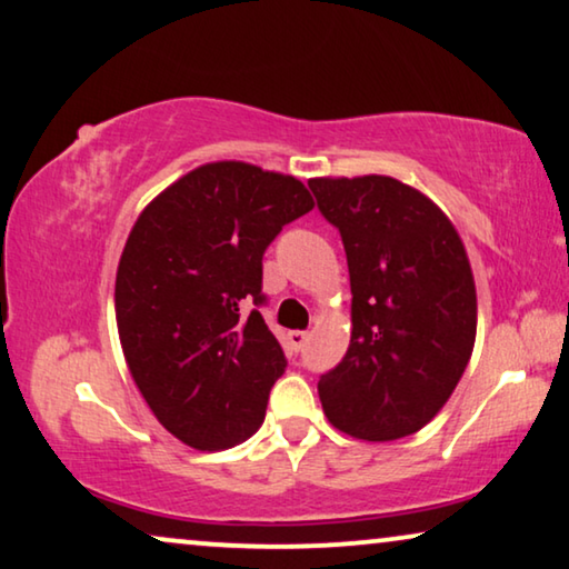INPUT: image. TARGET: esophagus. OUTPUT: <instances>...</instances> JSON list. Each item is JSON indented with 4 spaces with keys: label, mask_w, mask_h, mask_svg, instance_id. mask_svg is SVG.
<instances>
[{
    "label": "esophagus",
    "mask_w": 569,
    "mask_h": 569,
    "mask_svg": "<svg viewBox=\"0 0 569 569\" xmlns=\"http://www.w3.org/2000/svg\"><path fill=\"white\" fill-rule=\"evenodd\" d=\"M305 341H308V333H305V331H290V333H287V343H290L292 351H300L302 346H305Z\"/></svg>",
    "instance_id": "1"
}]
</instances>
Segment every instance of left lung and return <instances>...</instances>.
<instances>
[{"label":"left lung","instance_id":"left-lung-1","mask_svg":"<svg viewBox=\"0 0 569 569\" xmlns=\"http://www.w3.org/2000/svg\"><path fill=\"white\" fill-rule=\"evenodd\" d=\"M339 228L351 279V341L318 395L339 431L395 441L431 421L472 357L477 295L465 243L418 189L392 177L310 179Z\"/></svg>","mask_w":569,"mask_h":569}]
</instances>
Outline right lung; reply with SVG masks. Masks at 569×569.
Wrapping results in <instances>:
<instances>
[{
    "label": "right lung",
    "instance_id": "right-lung-1",
    "mask_svg": "<svg viewBox=\"0 0 569 569\" xmlns=\"http://www.w3.org/2000/svg\"><path fill=\"white\" fill-rule=\"evenodd\" d=\"M300 179L216 161L163 189L138 216L114 279V316L138 390L179 441L241 443L264 423L287 359L259 310L261 259L312 210Z\"/></svg>",
    "mask_w": 569,
    "mask_h": 569
}]
</instances>
